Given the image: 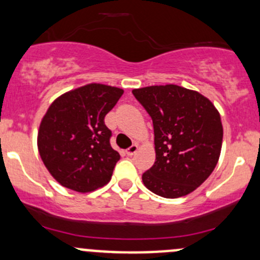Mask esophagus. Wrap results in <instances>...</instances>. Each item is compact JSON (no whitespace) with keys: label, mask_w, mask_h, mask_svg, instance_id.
Returning <instances> with one entry per match:
<instances>
[{"label":"esophagus","mask_w":260,"mask_h":260,"mask_svg":"<svg viewBox=\"0 0 260 260\" xmlns=\"http://www.w3.org/2000/svg\"><path fill=\"white\" fill-rule=\"evenodd\" d=\"M136 151H138V145L134 144V145H131L129 149L126 150V153H127V155H129V156H133L134 153H135Z\"/></svg>","instance_id":"esophagus-1"}]
</instances>
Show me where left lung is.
<instances>
[{"instance_id":"8db88e82","label":"left lung","mask_w":260,"mask_h":260,"mask_svg":"<svg viewBox=\"0 0 260 260\" xmlns=\"http://www.w3.org/2000/svg\"><path fill=\"white\" fill-rule=\"evenodd\" d=\"M151 116L155 164L142 175L153 193L178 198L193 192L213 172L220 155L223 126L212 102L175 84L134 89Z\"/></svg>"}]
</instances>
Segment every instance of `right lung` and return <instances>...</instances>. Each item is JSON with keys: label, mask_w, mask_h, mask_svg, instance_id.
<instances>
[{"label": "right lung", "mask_w": 260, "mask_h": 260, "mask_svg": "<svg viewBox=\"0 0 260 260\" xmlns=\"http://www.w3.org/2000/svg\"><path fill=\"white\" fill-rule=\"evenodd\" d=\"M124 90L91 83L58 96L42 119L37 145L44 166L63 187L85 193L110 181L119 161L105 115Z\"/></svg>", "instance_id": "1"}]
</instances>
